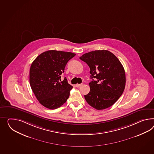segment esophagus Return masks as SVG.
<instances>
[{"label": "esophagus", "instance_id": "34e87169", "mask_svg": "<svg viewBox=\"0 0 154 154\" xmlns=\"http://www.w3.org/2000/svg\"><path fill=\"white\" fill-rule=\"evenodd\" d=\"M82 85H83V84H77L75 85V86L76 87H80V86H82Z\"/></svg>", "mask_w": 154, "mask_h": 154}]
</instances>
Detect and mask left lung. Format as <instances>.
I'll use <instances>...</instances> for the list:
<instances>
[{
  "mask_svg": "<svg viewBox=\"0 0 154 154\" xmlns=\"http://www.w3.org/2000/svg\"><path fill=\"white\" fill-rule=\"evenodd\" d=\"M80 59L90 67L92 80L89 83L90 92L84 95L87 103L97 110L112 106L125 88L126 75L122 63L113 54L105 50L88 52Z\"/></svg>",
  "mask_w": 154,
  "mask_h": 154,
  "instance_id": "8db88e82",
  "label": "left lung"
}]
</instances>
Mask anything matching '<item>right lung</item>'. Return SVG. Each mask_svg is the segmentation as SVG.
<instances>
[{
  "instance_id": "1",
  "label": "right lung",
  "mask_w": 154,
  "mask_h": 154,
  "mask_svg": "<svg viewBox=\"0 0 154 154\" xmlns=\"http://www.w3.org/2000/svg\"><path fill=\"white\" fill-rule=\"evenodd\" d=\"M76 55L70 52L49 50L38 56L32 63L29 83L36 98L50 109L58 108L66 102L72 87L61 75L67 62Z\"/></svg>"
}]
</instances>
